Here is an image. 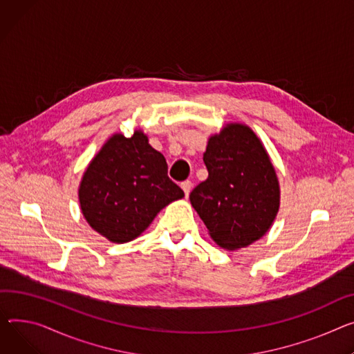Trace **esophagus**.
Listing matches in <instances>:
<instances>
[{
	"mask_svg": "<svg viewBox=\"0 0 354 354\" xmlns=\"http://www.w3.org/2000/svg\"><path fill=\"white\" fill-rule=\"evenodd\" d=\"M180 187H182L185 196L187 198V196H189V194H191V189H192V182L191 180H185V182H182Z\"/></svg>",
	"mask_w": 354,
	"mask_h": 354,
	"instance_id": "esophagus-1",
	"label": "esophagus"
}]
</instances>
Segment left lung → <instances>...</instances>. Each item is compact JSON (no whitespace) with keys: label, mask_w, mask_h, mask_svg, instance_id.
Listing matches in <instances>:
<instances>
[{"label":"left lung","mask_w":354,"mask_h":354,"mask_svg":"<svg viewBox=\"0 0 354 354\" xmlns=\"http://www.w3.org/2000/svg\"><path fill=\"white\" fill-rule=\"evenodd\" d=\"M207 179L189 199L210 238L226 250L248 248L272 227L280 186L262 140L245 124L229 122L207 139Z\"/></svg>","instance_id":"left-lung-1"}]
</instances>
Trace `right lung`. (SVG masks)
Masks as SVG:
<instances>
[{
    "mask_svg": "<svg viewBox=\"0 0 354 354\" xmlns=\"http://www.w3.org/2000/svg\"><path fill=\"white\" fill-rule=\"evenodd\" d=\"M183 196L168 176L167 159L140 129L131 138H108L89 162L78 189L85 221L112 243L136 239L165 206Z\"/></svg>",
    "mask_w": 354,
    "mask_h": 354,
    "instance_id": "add662e5",
    "label": "right lung"
}]
</instances>
